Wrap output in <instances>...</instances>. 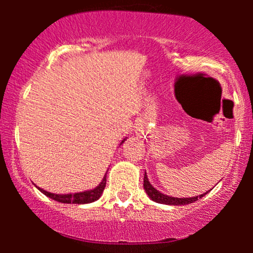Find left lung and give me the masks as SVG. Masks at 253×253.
<instances>
[{
  "instance_id": "left-lung-1",
  "label": "left lung",
  "mask_w": 253,
  "mask_h": 253,
  "mask_svg": "<svg viewBox=\"0 0 253 253\" xmlns=\"http://www.w3.org/2000/svg\"><path fill=\"white\" fill-rule=\"evenodd\" d=\"M144 189L146 191V194L149 195V197L152 201H155L157 203H162V205H170V206H183V205H188V203H193L197 201L199 199H202L206 194L210 193V190L207 193L201 194V195H197L194 197H172V196H168L165 194L161 193L151 184L149 178H147L146 172L144 175Z\"/></svg>"
}]
</instances>
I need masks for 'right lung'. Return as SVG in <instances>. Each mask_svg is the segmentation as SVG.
<instances>
[{
  "instance_id": "1",
  "label": "right lung",
  "mask_w": 253,
  "mask_h": 253,
  "mask_svg": "<svg viewBox=\"0 0 253 253\" xmlns=\"http://www.w3.org/2000/svg\"><path fill=\"white\" fill-rule=\"evenodd\" d=\"M127 138H125L123 141H121L120 145L124 144V141L126 140ZM107 173L104 175L103 179L100 182V184L97 187H95L94 189L90 190H85V191H80V193H75V194H53L50 193V191H46L42 189V188L38 187L43 195H46L50 199L54 200V201L62 202V203H75V205H85V203H91L94 201H96L102 195L104 187H106V182H107Z\"/></svg>"
}]
</instances>
